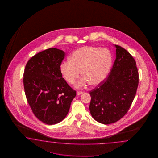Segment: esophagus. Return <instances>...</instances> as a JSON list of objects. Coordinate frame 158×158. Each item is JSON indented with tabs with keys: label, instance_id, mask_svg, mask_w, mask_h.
<instances>
[{
	"label": "esophagus",
	"instance_id": "1",
	"mask_svg": "<svg viewBox=\"0 0 158 158\" xmlns=\"http://www.w3.org/2000/svg\"><path fill=\"white\" fill-rule=\"evenodd\" d=\"M82 93H83L82 91H77V95H80L82 94Z\"/></svg>",
	"mask_w": 158,
	"mask_h": 158
}]
</instances>
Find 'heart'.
<instances>
[{
	"instance_id": "1",
	"label": "heart",
	"mask_w": 158,
	"mask_h": 158,
	"mask_svg": "<svg viewBox=\"0 0 158 158\" xmlns=\"http://www.w3.org/2000/svg\"><path fill=\"white\" fill-rule=\"evenodd\" d=\"M112 57L107 48L86 46L78 48L71 54L69 61L60 64V72L65 80L72 84L81 74L76 87L82 88L90 84L98 86L107 78L111 69Z\"/></svg>"
}]
</instances>
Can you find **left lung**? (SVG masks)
I'll return each mask as SVG.
<instances>
[{
  "label": "left lung",
  "mask_w": 158,
  "mask_h": 158,
  "mask_svg": "<svg viewBox=\"0 0 158 158\" xmlns=\"http://www.w3.org/2000/svg\"><path fill=\"white\" fill-rule=\"evenodd\" d=\"M116 57L106 79L90 91L89 109L94 119L103 124L120 120L134 100L138 85V72L134 58L115 44Z\"/></svg>",
  "instance_id": "8db88e82"
}]
</instances>
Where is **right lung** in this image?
I'll return each mask as SVG.
<instances>
[{
	"label": "right lung",
	"mask_w": 158,
	"mask_h": 158,
	"mask_svg": "<svg viewBox=\"0 0 158 158\" xmlns=\"http://www.w3.org/2000/svg\"><path fill=\"white\" fill-rule=\"evenodd\" d=\"M65 52L50 48L31 57L24 70L27 101L38 120L57 124L66 117L76 91L62 77L60 64Z\"/></svg>",
	"instance_id": "1"
}]
</instances>
